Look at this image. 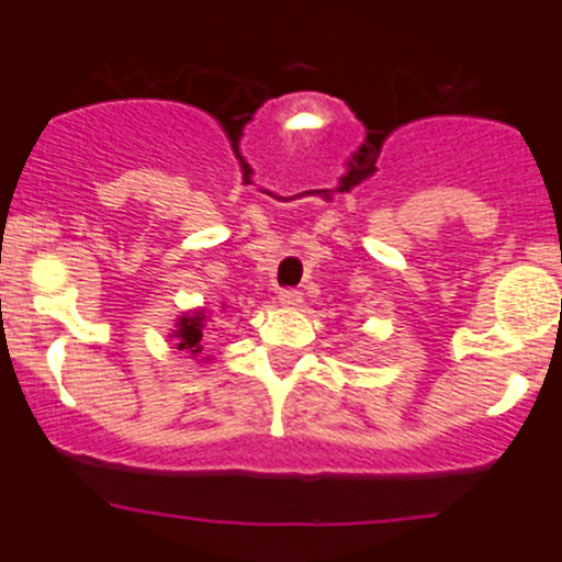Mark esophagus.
<instances>
[{
  "label": "esophagus",
  "mask_w": 562,
  "mask_h": 562,
  "mask_svg": "<svg viewBox=\"0 0 562 562\" xmlns=\"http://www.w3.org/2000/svg\"><path fill=\"white\" fill-rule=\"evenodd\" d=\"M280 304L282 307H288V310H299L304 304V296H302V291H282L280 293Z\"/></svg>",
  "instance_id": "obj_1"
}]
</instances>
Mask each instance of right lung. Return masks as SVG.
Listing matches in <instances>:
<instances>
[{
    "label": "right lung",
    "instance_id": "add662e5",
    "mask_svg": "<svg viewBox=\"0 0 562 562\" xmlns=\"http://www.w3.org/2000/svg\"><path fill=\"white\" fill-rule=\"evenodd\" d=\"M209 317H212V313L203 307L198 310H190V313H181L179 317H176L173 328L168 337L176 339V348L184 350V353H190L187 359H195V361H209V356H203V334H209Z\"/></svg>",
    "mask_w": 562,
    "mask_h": 562
}]
</instances>
